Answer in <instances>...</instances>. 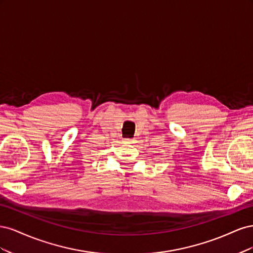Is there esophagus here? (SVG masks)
I'll use <instances>...</instances> for the list:
<instances>
[{
	"label": "esophagus",
	"instance_id": "esophagus-1",
	"mask_svg": "<svg viewBox=\"0 0 253 253\" xmlns=\"http://www.w3.org/2000/svg\"><path fill=\"white\" fill-rule=\"evenodd\" d=\"M122 141H124L126 144H132V143H135V140H134V139H128V138H125V139L122 140Z\"/></svg>",
	"mask_w": 253,
	"mask_h": 253
}]
</instances>
